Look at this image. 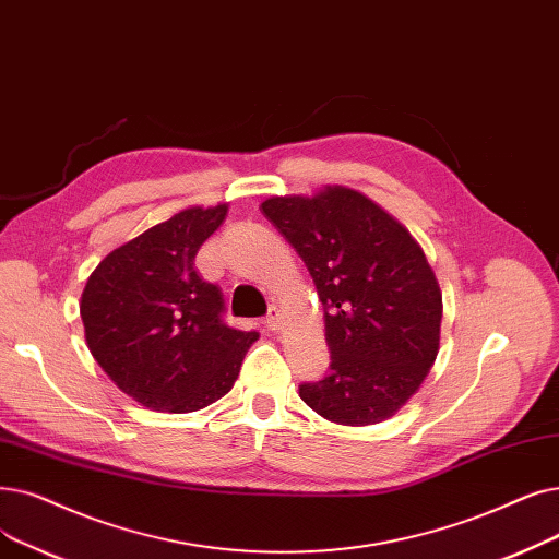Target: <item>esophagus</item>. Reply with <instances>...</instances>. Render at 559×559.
I'll return each instance as SVG.
<instances>
[{
	"mask_svg": "<svg viewBox=\"0 0 559 559\" xmlns=\"http://www.w3.org/2000/svg\"><path fill=\"white\" fill-rule=\"evenodd\" d=\"M262 324H264L266 329H270V331H276V329L281 326V310H278L276 306H272V308H270V312L264 314Z\"/></svg>",
	"mask_w": 559,
	"mask_h": 559,
	"instance_id": "1",
	"label": "esophagus"
}]
</instances>
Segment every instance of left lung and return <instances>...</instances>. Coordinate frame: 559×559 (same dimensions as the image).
<instances>
[{"instance_id": "1", "label": "left lung", "mask_w": 559, "mask_h": 559, "mask_svg": "<svg viewBox=\"0 0 559 559\" xmlns=\"http://www.w3.org/2000/svg\"><path fill=\"white\" fill-rule=\"evenodd\" d=\"M262 214L306 262L324 306L329 374L299 397L340 425L395 416L431 370L443 299L411 233L362 193L274 197Z\"/></svg>"}]
</instances>
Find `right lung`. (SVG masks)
<instances>
[{"label": "right lung", "instance_id": "1", "mask_svg": "<svg viewBox=\"0 0 559 559\" xmlns=\"http://www.w3.org/2000/svg\"><path fill=\"white\" fill-rule=\"evenodd\" d=\"M226 212V203L187 207L114 249L86 281V345L143 406L189 414L224 397L258 340L224 322L222 289L193 266Z\"/></svg>", "mask_w": 559, "mask_h": 559}]
</instances>
